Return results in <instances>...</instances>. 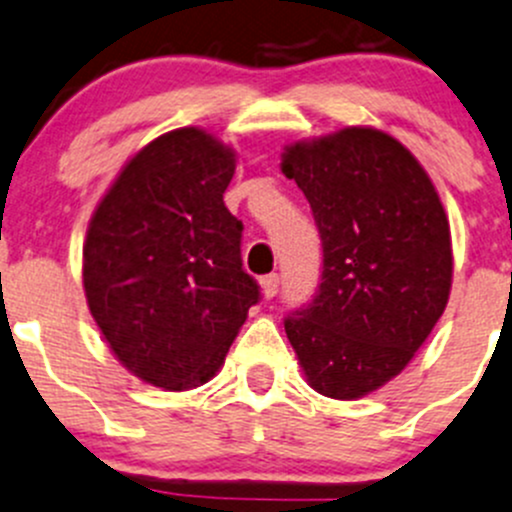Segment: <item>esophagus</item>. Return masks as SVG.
Wrapping results in <instances>:
<instances>
[{
  "label": "esophagus",
  "mask_w": 512,
  "mask_h": 512,
  "mask_svg": "<svg viewBox=\"0 0 512 512\" xmlns=\"http://www.w3.org/2000/svg\"><path fill=\"white\" fill-rule=\"evenodd\" d=\"M260 289H262V297L265 299H272L277 294V289H280V277L277 275H267L260 280Z\"/></svg>",
  "instance_id": "34e87169"
}]
</instances>
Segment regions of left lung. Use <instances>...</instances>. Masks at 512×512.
Here are the masks:
<instances>
[{"label":"left lung","mask_w":512,"mask_h":512,"mask_svg":"<svg viewBox=\"0 0 512 512\" xmlns=\"http://www.w3.org/2000/svg\"><path fill=\"white\" fill-rule=\"evenodd\" d=\"M322 235V285L285 332L307 384L354 401L409 366L448 304L451 225L414 153L389 133L347 126L285 146Z\"/></svg>","instance_id":"left-lung-1"}]
</instances>
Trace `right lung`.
Listing matches in <instances>:
<instances>
[{"label":"right lung","mask_w":512,"mask_h":512,"mask_svg":"<svg viewBox=\"0 0 512 512\" xmlns=\"http://www.w3.org/2000/svg\"><path fill=\"white\" fill-rule=\"evenodd\" d=\"M235 163L205 128H175L128 158L89 220L91 317L113 356L158 389L213 379L260 299L242 270V223L223 203Z\"/></svg>","instance_id":"right-lung-1"}]
</instances>
